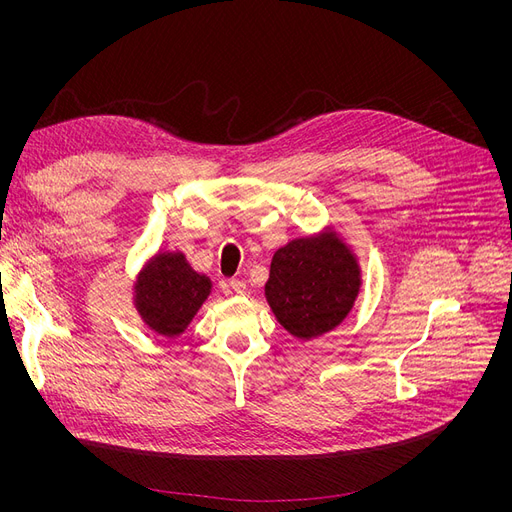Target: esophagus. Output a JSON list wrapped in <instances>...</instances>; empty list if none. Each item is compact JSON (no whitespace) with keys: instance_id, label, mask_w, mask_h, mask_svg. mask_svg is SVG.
<instances>
[{"instance_id":"obj_1","label":"esophagus","mask_w":512,"mask_h":512,"mask_svg":"<svg viewBox=\"0 0 512 512\" xmlns=\"http://www.w3.org/2000/svg\"><path fill=\"white\" fill-rule=\"evenodd\" d=\"M230 288L238 294V297H245L247 294V284L242 280H230Z\"/></svg>"}]
</instances>
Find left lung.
<instances>
[{"instance_id": "obj_1", "label": "left lung", "mask_w": 512, "mask_h": 512, "mask_svg": "<svg viewBox=\"0 0 512 512\" xmlns=\"http://www.w3.org/2000/svg\"><path fill=\"white\" fill-rule=\"evenodd\" d=\"M361 290V267L351 247L326 228L280 247L265 282V299L280 326L311 340L340 326Z\"/></svg>"}]
</instances>
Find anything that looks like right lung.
<instances>
[{"label": "right lung", "mask_w": 512, "mask_h": 512, "mask_svg": "<svg viewBox=\"0 0 512 512\" xmlns=\"http://www.w3.org/2000/svg\"><path fill=\"white\" fill-rule=\"evenodd\" d=\"M211 294V280L188 265L180 251L153 255L134 282L132 301L143 324L159 336L176 338Z\"/></svg>", "instance_id": "1"}]
</instances>
